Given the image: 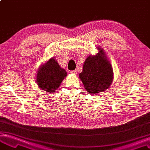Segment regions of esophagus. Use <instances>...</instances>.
I'll return each instance as SVG.
<instances>
[{"mask_svg": "<svg viewBox=\"0 0 150 150\" xmlns=\"http://www.w3.org/2000/svg\"><path fill=\"white\" fill-rule=\"evenodd\" d=\"M76 70H72V71H70V73H71V74H76Z\"/></svg>", "mask_w": 150, "mask_h": 150, "instance_id": "obj_1", "label": "esophagus"}]
</instances>
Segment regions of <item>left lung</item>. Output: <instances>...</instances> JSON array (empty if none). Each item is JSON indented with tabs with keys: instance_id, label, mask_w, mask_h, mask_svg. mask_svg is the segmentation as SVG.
<instances>
[{
	"instance_id": "left-lung-1",
	"label": "left lung",
	"mask_w": 150,
	"mask_h": 150,
	"mask_svg": "<svg viewBox=\"0 0 150 150\" xmlns=\"http://www.w3.org/2000/svg\"><path fill=\"white\" fill-rule=\"evenodd\" d=\"M96 56H90L85 59L80 79L87 92L96 94L106 91L112 81L113 72L111 64L105 57L100 48Z\"/></svg>"
}]
</instances>
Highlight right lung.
Masks as SVG:
<instances>
[{
    "label": "right lung",
    "instance_id": "right-lung-1",
    "mask_svg": "<svg viewBox=\"0 0 150 150\" xmlns=\"http://www.w3.org/2000/svg\"><path fill=\"white\" fill-rule=\"evenodd\" d=\"M67 74L54 59L51 58L38 70L37 83L42 91L53 92L59 87Z\"/></svg>",
    "mask_w": 150,
    "mask_h": 150
}]
</instances>
